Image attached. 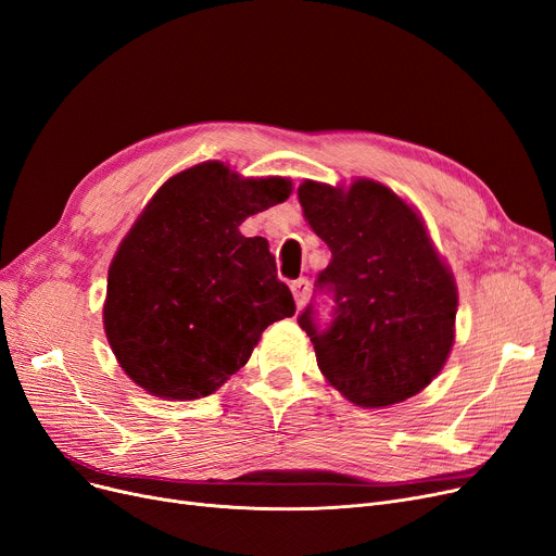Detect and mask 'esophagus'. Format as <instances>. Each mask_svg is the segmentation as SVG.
Here are the masks:
<instances>
[{"label": "esophagus", "mask_w": 556, "mask_h": 556, "mask_svg": "<svg viewBox=\"0 0 556 556\" xmlns=\"http://www.w3.org/2000/svg\"><path fill=\"white\" fill-rule=\"evenodd\" d=\"M291 291H293V298H295V304L298 306H304L306 300H308V293H311V281L306 277H300L291 283Z\"/></svg>", "instance_id": "1"}]
</instances>
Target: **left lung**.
<instances>
[{
    "mask_svg": "<svg viewBox=\"0 0 556 556\" xmlns=\"http://www.w3.org/2000/svg\"><path fill=\"white\" fill-rule=\"evenodd\" d=\"M298 198L331 250L316 286L331 293L333 318L320 327L313 304L298 318L320 372L358 406L414 397L445 366L458 300L420 215L372 179L304 181Z\"/></svg>",
    "mask_w": 556,
    "mask_h": 556,
    "instance_id": "8db88e82",
    "label": "left lung"
}]
</instances>
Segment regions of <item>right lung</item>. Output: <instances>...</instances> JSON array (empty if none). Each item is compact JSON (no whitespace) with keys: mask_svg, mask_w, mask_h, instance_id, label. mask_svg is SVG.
<instances>
[{"mask_svg":"<svg viewBox=\"0 0 556 556\" xmlns=\"http://www.w3.org/2000/svg\"><path fill=\"white\" fill-rule=\"evenodd\" d=\"M291 195V179H243L206 161L167 179L109 268L104 329L140 389L211 395L248 364L263 329L295 313L268 240L238 231Z\"/></svg>","mask_w":556,"mask_h":556,"instance_id":"right-lung-1","label":"right lung"}]
</instances>
